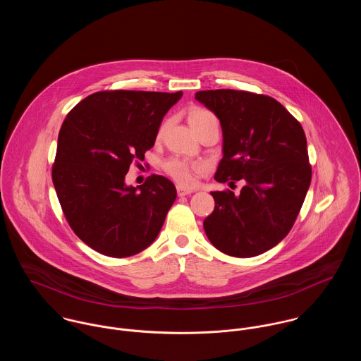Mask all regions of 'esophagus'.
I'll return each mask as SVG.
<instances>
[{"mask_svg": "<svg viewBox=\"0 0 361 361\" xmlns=\"http://www.w3.org/2000/svg\"><path fill=\"white\" fill-rule=\"evenodd\" d=\"M176 190H178V196H188V195L193 193L192 189H188V188H185V186H178Z\"/></svg>", "mask_w": 361, "mask_h": 361, "instance_id": "obj_1", "label": "esophagus"}]
</instances>
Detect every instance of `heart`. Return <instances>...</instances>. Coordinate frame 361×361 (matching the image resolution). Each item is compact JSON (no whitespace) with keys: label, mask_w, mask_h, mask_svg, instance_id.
Segmentation results:
<instances>
[{"label":"heart","mask_w":361,"mask_h":361,"mask_svg":"<svg viewBox=\"0 0 361 361\" xmlns=\"http://www.w3.org/2000/svg\"><path fill=\"white\" fill-rule=\"evenodd\" d=\"M212 118H215V116L209 111L202 109V108H196V109H193L189 114V123L195 129L200 122L207 121V119H212ZM162 129H164V126L161 128L159 132H162ZM165 169L178 182H180L183 185H192L193 180H195V173L200 172L203 169V165H200V164H189L186 161L173 158V159H169L165 164Z\"/></svg>","instance_id":"1"}]
</instances>
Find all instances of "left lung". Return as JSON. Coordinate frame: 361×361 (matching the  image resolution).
Masks as SVG:
<instances>
[{"mask_svg":"<svg viewBox=\"0 0 361 361\" xmlns=\"http://www.w3.org/2000/svg\"><path fill=\"white\" fill-rule=\"evenodd\" d=\"M196 100L222 128V159L214 179L240 195L211 192L215 208L204 219L208 240L233 257H255L292 229L311 182L307 140L298 119L272 97L242 90H203Z\"/></svg>","mask_w":361,"mask_h":361,"instance_id":"8db88e82","label":"left lung"}]
</instances>
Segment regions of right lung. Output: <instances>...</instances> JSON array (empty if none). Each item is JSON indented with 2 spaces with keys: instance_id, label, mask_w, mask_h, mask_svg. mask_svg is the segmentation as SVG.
Instances as JSON below:
<instances>
[{
  "instance_id": "1",
  "label": "right lung",
  "mask_w": 361,
  "mask_h": 361,
  "mask_svg": "<svg viewBox=\"0 0 361 361\" xmlns=\"http://www.w3.org/2000/svg\"><path fill=\"white\" fill-rule=\"evenodd\" d=\"M182 94L99 92L78 104L61 126L54 188L73 232L104 256L130 257L147 249L176 199L165 176L152 175L133 188L125 175L154 146L162 118Z\"/></svg>"
}]
</instances>
